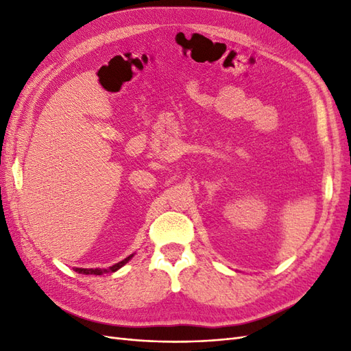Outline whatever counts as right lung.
<instances>
[{
    "label": "right lung",
    "instance_id": "add662e5",
    "mask_svg": "<svg viewBox=\"0 0 351 351\" xmlns=\"http://www.w3.org/2000/svg\"><path fill=\"white\" fill-rule=\"evenodd\" d=\"M134 256V253L133 254H130V256H127L125 259H123L121 262H119V263H115V265H112V267H110V268H107V269H101V268H73L74 271L76 272H79V274H84V275H102V274H107V272H115V271H119L120 268H123L124 265L129 262L132 258Z\"/></svg>",
    "mask_w": 351,
    "mask_h": 351
}]
</instances>
